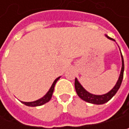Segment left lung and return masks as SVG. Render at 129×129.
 <instances>
[{"label":"left lung","instance_id":"1","mask_svg":"<svg viewBox=\"0 0 129 129\" xmlns=\"http://www.w3.org/2000/svg\"><path fill=\"white\" fill-rule=\"evenodd\" d=\"M109 39L111 40H114L108 36H107ZM121 59H122V67H121V74L120 77L118 78V80L117 82V83L115 84V86L114 87V88L109 91L108 93H105V94L103 95H94L92 94V93H88L85 89H84L81 85L80 83L78 82V80H77V78L75 79V83H74V85H75V89L77 91V95L83 101H85L88 103H91V104H95V105H102V104H105L106 102H108L109 100H111L113 96L117 93V91L118 90L121 82H122V79H123V74H124V59L121 55Z\"/></svg>","mask_w":129,"mask_h":129}]
</instances>
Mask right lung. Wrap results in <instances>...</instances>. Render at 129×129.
<instances>
[{"instance_id":"add662e5","label":"right lung","mask_w":129,"mask_h":129,"mask_svg":"<svg viewBox=\"0 0 129 129\" xmlns=\"http://www.w3.org/2000/svg\"><path fill=\"white\" fill-rule=\"evenodd\" d=\"M59 79V77L56 78L55 80V81L53 82L52 87H50L49 90L48 91V93H46V94L41 99H39L36 101H32V102H23L22 103L24 104V105H25L27 106H30V107H36V106H41L42 105H44V104L47 103L48 101H49V100L52 98V93H53V90H54V87H55V85H56V83L57 82V80Z\"/></svg>"}]
</instances>
